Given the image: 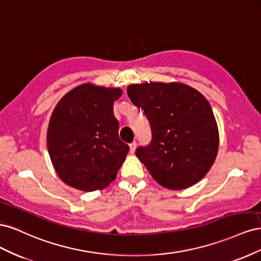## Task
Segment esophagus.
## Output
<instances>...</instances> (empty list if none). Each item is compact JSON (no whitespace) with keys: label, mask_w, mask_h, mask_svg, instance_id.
<instances>
[{"label":"esophagus","mask_w":261,"mask_h":261,"mask_svg":"<svg viewBox=\"0 0 261 261\" xmlns=\"http://www.w3.org/2000/svg\"><path fill=\"white\" fill-rule=\"evenodd\" d=\"M136 147H137L136 141H133L132 144H129V151H130V153H134V152H135Z\"/></svg>","instance_id":"obj_1"}]
</instances>
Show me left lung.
<instances>
[{
	"instance_id": "8db88e82",
	"label": "left lung",
	"mask_w": 261,
	"mask_h": 261,
	"mask_svg": "<svg viewBox=\"0 0 261 261\" xmlns=\"http://www.w3.org/2000/svg\"><path fill=\"white\" fill-rule=\"evenodd\" d=\"M127 94L146 114L151 141L136 155L169 189H185L207 174L216 160L219 130L208 100L180 83L129 85Z\"/></svg>"
}]
</instances>
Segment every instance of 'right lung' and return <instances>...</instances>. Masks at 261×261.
I'll list each match as a JSON object with an SVG mask.
<instances>
[{"label": "right lung", "instance_id": "obj_1", "mask_svg": "<svg viewBox=\"0 0 261 261\" xmlns=\"http://www.w3.org/2000/svg\"><path fill=\"white\" fill-rule=\"evenodd\" d=\"M120 88L84 84L67 92L50 118L46 144L59 177L93 192L115 179L129 147L118 137L113 114Z\"/></svg>", "mask_w": 261, "mask_h": 261}]
</instances>
